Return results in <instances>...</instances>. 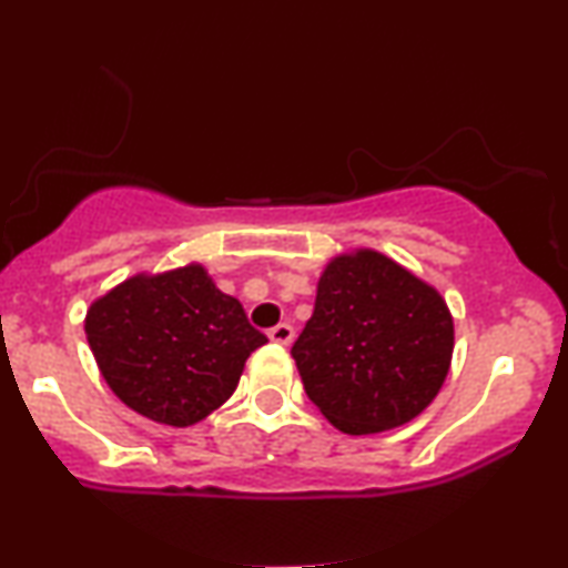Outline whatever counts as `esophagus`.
<instances>
[{
    "label": "esophagus",
    "instance_id": "1",
    "mask_svg": "<svg viewBox=\"0 0 568 568\" xmlns=\"http://www.w3.org/2000/svg\"><path fill=\"white\" fill-rule=\"evenodd\" d=\"M268 338L274 341V344H278V346H292V341H294V328L290 323H278L276 328H271L268 331Z\"/></svg>",
    "mask_w": 568,
    "mask_h": 568
}]
</instances>
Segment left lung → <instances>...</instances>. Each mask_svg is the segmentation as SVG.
<instances>
[{
	"label": "left lung",
	"instance_id": "8db88e82",
	"mask_svg": "<svg viewBox=\"0 0 568 568\" xmlns=\"http://www.w3.org/2000/svg\"><path fill=\"white\" fill-rule=\"evenodd\" d=\"M453 348L442 294L387 255L356 247L323 268L292 356L321 414L362 437L422 414L445 385Z\"/></svg>",
	"mask_w": 568,
	"mask_h": 568
}]
</instances>
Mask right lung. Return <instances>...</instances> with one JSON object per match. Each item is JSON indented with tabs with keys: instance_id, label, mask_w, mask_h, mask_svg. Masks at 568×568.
Instances as JSON below:
<instances>
[{
	"instance_id": "obj_1",
	"label": "right lung",
	"mask_w": 568,
	"mask_h": 568,
	"mask_svg": "<svg viewBox=\"0 0 568 568\" xmlns=\"http://www.w3.org/2000/svg\"><path fill=\"white\" fill-rule=\"evenodd\" d=\"M84 333L108 387L131 410L191 426L235 393L266 336L201 263L136 274L92 302Z\"/></svg>"
}]
</instances>
